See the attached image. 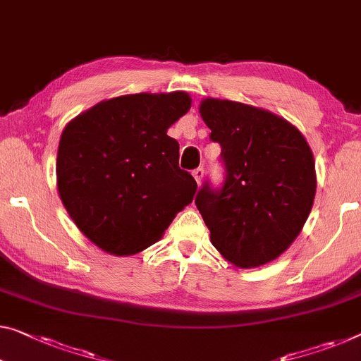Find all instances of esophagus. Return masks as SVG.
<instances>
[{
	"label": "esophagus",
	"mask_w": 361,
	"mask_h": 361,
	"mask_svg": "<svg viewBox=\"0 0 361 361\" xmlns=\"http://www.w3.org/2000/svg\"><path fill=\"white\" fill-rule=\"evenodd\" d=\"M192 174H193V177H195L197 184H200V182H202V179H203L204 169H203V168H197V169H193V171H192Z\"/></svg>",
	"instance_id": "1"
}]
</instances>
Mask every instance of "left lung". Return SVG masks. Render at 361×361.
I'll use <instances>...</instances> for the list:
<instances>
[{
  "label": "left lung",
  "instance_id": "left-lung-1",
  "mask_svg": "<svg viewBox=\"0 0 361 361\" xmlns=\"http://www.w3.org/2000/svg\"><path fill=\"white\" fill-rule=\"evenodd\" d=\"M200 114L221 145L224 182L207 180L195 204L227 262L269 263L300 234L313 207V153L290 123L269 111L207 98Z\"/></svg>",
  "mask_w": 361,
  "mask_h": 361
}]
</instances>
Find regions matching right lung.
Returning <instances> with one entry per match:
<instances>
[{
    "mask_svg": "<svg viewBox=\"0 0 361 361\" xmlns=\"http://www.w3.org/2000/svg\"><path fill=\"white\" fill-rule=\"evenodd\" d=\"M190 109L184 92L111 98L77 116L59 140L56 176L66 209L87 238L113 255L153 245L193 200L166 132Z\"/></svg>",
    "mask_w": 361,
    "mask_h": 361,
    "instance_id": "1",
    "label": "right lung"
}]
</instances>
